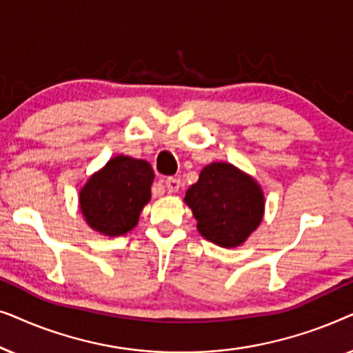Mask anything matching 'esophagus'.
Here are the masks:
<instances>
[{"label":"esophagus","mask_w":353,"mask_h":353,"mask_svg":"<svg viewBox=\"0 0 353 353\" xmlns=\"http://www.w3.org/2000/svg\"><path fill=\"white\" fill-rule=\"evenodd\" d=\"M165 188L168 192H176L178 190L181 188V181L180 178H175V176H168L165 180Z\"/></svg>","instance_id":"obj_1"}]
</instances>
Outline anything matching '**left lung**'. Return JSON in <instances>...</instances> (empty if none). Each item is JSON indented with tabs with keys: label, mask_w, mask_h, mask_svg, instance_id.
<instances>
[{
	"label": "left lung",
	"mask_w": 353,
	"mask_h": 353,
	"mask_svg": "<svg viewBox=\"0 0 353 353\" xmlns=\"http://www.w3.org/2000/svg\"><path fill=\"white\" fill-rule=\"evenodd\" d=\"M185 202L202 238L225 249L243 245L265 214L262 186L230 162H212L202 168Z\"/></svg>",
	"instance_id": "obj_1"
}]
</instances>
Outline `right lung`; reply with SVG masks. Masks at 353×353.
I'll list each match as a JSON object with an SVG mask.
<instances>
[{"instance_id": "obj_1", "label": "right lung", "mask_w": 353, "mask_h": 353, "mask_svg": "<svg viewBox=\"0 0 353 353\" xmlns=\"http://www.w3.org/2000/svg\"><path fill=\"white\" fill-rule=\"evenodd\" d=\"M151 163L119 154L91 175L80 188L79 204L86 225L96 233L115 238L138 225L151 201Z\"/></svg>"}]
</instances>
